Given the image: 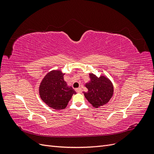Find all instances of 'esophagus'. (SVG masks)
Segmentation results:
<instances>
[{
  "label": "esophagus",
  "instance_id": "esophagus-1",
  "mask_svg": "<svg viewBox=\"0 0 154 154\" xmlns=\"http://www.w3.org/2000/svg\"><path fill=\"white\" fill-rule=\"evenodd\" d=\"M76 91L78 93H81V92H82V88H81L80 87H79V88H76Z\"/></svg>",
  "mask_w": 154,
  "mask_h": 154
}]
</instances>
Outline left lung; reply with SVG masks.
<instances>
[{"label":"left lung","mask_w":154,"mask_h":154,"mask_svg":"<svg viewBox=\"0 0 154 154\" xmlns=\"http://www.w3.org/2000/svg\"><path fill=\"white\" fill-rule=\"evenodd\" d=\"M90 81L85 84L88 91L83 92L87 101L95 108L108 103L113 95L114 87L111 81L104 76L97 77L89 74Z\"/></svg>","instance_id":"obj_1"}]
</instances>
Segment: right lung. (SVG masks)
Instances as JSON below:
<instances>
[{"mask_svg":"<svg viewBox=\"0 0 154 154\" xmlns=\"http://www.w3.org/2000/svg\"><path fill=\"white\" fill-rule=\"evenodd\" d=\"M64 74L60 70L48 72L42 80L39 94L42 101L55 110L64 109L73 94L76 92L63 80Z\"/></svg>","mask_w":154,"mask_h":154,"instance_id":"obj_1","label":"right lung"}]
</instances>
